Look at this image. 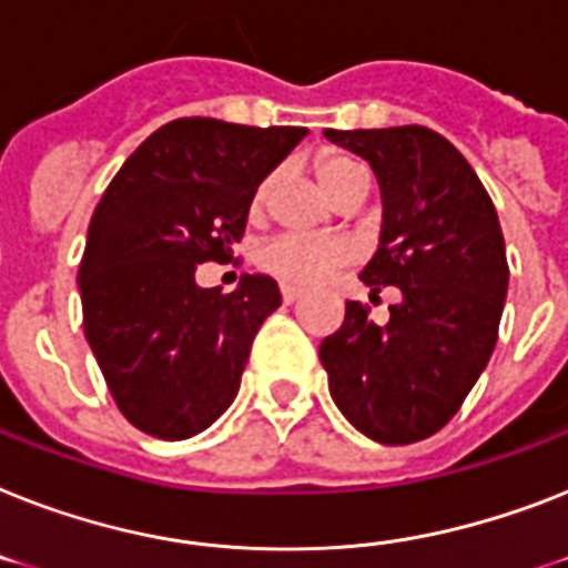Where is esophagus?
Returning a JSON list of instances; mask_svg holds the SVG:
<instances>
[{
	"mask_svg": "<svg viewBox=\"0 0 568 568\" xmlns=\"http://www.w3.org/2000/svg\"><path fill=\"white\" fill-rule=\"evenodd\" d=\"M297 300H300L297 288H288V285H283V303H285V306H292V303H297Z\"/></svg>",
	"mask_w": 568,
	"mask_h": 568,
	"instance_id": "1",
	"label": "esophagus"
}]
</instances>
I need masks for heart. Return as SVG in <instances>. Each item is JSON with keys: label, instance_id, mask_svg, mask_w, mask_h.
Returning a JSON list of instances; mask_svg holds the SVG:
<instances>
[{"label": "heart", "instance_id": "1", "mask_svg": "<svg viewBox=\"0 0 568 568\" xmlns=\"http://www.w3.org/2000/svg\"><path fill=\"white\" fill-rule=\"evenodd\" d=\"M315 174L321 186L329 192L335 201H344L349 192L364 186V172L353 160L338 154H324L315 160ZM271 192H274V178H265L251 195V219H262L268 210ZM347 262V244L338 239L326 236H297V233H283L265 242L256 253V265L265 274H271L276 283L288 288H312L324 280L329 271Z\"/></svg>", "mask_w": 568, "mask_h": 568}]
</instances>
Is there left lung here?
Returning <instances> with one entry per match:
<instances>
[{
	"label": "left lung",
	"mask_w": 568,
	"mask_h": 568,
	"mask_svg": "<svg viewBox=\"0 0 568 568\" xmlns=\"http://www.w3.org/2000/svg\"><path fill=\"white\" fill-rule=\"evenodd\" d=\"M324 136L367 160L379 180V251L362 280L403 300L385 326L349 300L321 344L329 394L371 440L417 444L458 414L499 338L508 256L499 215L473 165L423 124Z\"/></svg>",
	"instance_id": "8db88e82"
}]
</instances>
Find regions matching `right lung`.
Instances as JSON below:
<instances>
[{
	"mask_svg": "<svg viewBox=\"0 0 568 568\" xmlns=\"http://www.w3.org/2000/svg\"><path fill=\"white\" fill-rule=\"evenodd\" d=\"M306 128L174 119L133 151L92 212L78 288L84 335L128 423L186 440L236 399L262 321L283 297L271 276L201 288V262H227L253 189Z\"/></svg>",
	"mask_w": 568,
	"mask_h": 568,
	"instance_id": "1",
	"label": "right lung"
}]
</instances>
